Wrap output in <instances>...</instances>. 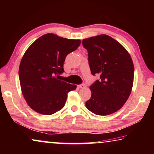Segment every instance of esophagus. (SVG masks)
I'll list each match as a JSON object with an SVG mask.
<instances>
[{"label": "esophagus", "mask_w": 154, "mask_h": 154, "mask_svg": "<svg viewBox=\"0 0 154 154\" xmlns=\"http://www.w3.org/2000/svg\"><path fill=\"white\" fill-rule=\"evenodd\" d=\"M78 87H79V88H85V87H86V85H85V83H82V84H80L78 85Z\"/></svg>", "instance_id": "34e87169"}]
</instances>
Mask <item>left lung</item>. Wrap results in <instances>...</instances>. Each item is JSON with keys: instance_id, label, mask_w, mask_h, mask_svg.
Masks as SVG:
<instances>
[{"instance_id": "1", "label": "left lung", "mask_w": 154, "mask_h": 154, "mask_svg": "<svg viewBox=\"0 0 154 154\" xmlns=\"http://www.w3.org/2000/svg\"><path fill=\"white\" fill-rule=\"evenodd\" d=\"M83 46L88 52L93 75H100L90 88L92 96L85 103L88 110L107 116L120 109L131 93L134 64L128 52L118 41L106 35L85 38Z\"/></svg>"}]
</instances>
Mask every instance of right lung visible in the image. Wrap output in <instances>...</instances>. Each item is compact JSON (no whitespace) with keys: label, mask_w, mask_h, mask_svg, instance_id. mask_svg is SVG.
I'll return each mask as SVG.
<instances>
[{"label":"right lung","mask_w":154,"mask_h":154,"mask_svg":"<svg viewBox=\"0 0 154 154\" xmlns=\"http://www.w3.org/2000/svg\"><path fill=\"white\" fill-rule=\"evenodd\" d=\"M79 39L45 34L32 43L19 68L22 94L30 107L38 113L52 115L64 107L68 92L76 85L59 80L68 54L80 45Z\"/></svg>","instance_id":"1"}]
</instances>
